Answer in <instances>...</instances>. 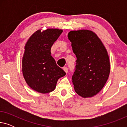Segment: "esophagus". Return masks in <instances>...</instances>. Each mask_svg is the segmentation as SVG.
<instances>
[{"mask_svg": "<svg viewBox=\"0 0 127 127\" xmlns=\"http://www.w3.org/2000/svg\"><path fill=\"white\" fill-rule=\"evenodd\" d=\"M64 70L66 73L67 72H68V68H67V67H64Z\"/></svg>", "mask_w": 127, "mask_h": 127, "instance_id": "obj_1", "label": "esophagus"}]
</instances>
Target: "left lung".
<instances>
[{
  "label": "left lung",
  "mask_w": 127,
  "mask_h": 127,
  "mask_svg": "<svg viewBox=\"0 0 127 127\" xmlns=\"http://www.w3.org/2000/svg\"><path fill=\"white\" fill-rule=\"evenodd\" d=\"M77 60L72 82L76 93L83 98L97 94L106 82L110 62L106 50L95 33L88 30L68 33Z\"/></svg>",
  "instance_id": "left-lung-1"
}]
</instances>
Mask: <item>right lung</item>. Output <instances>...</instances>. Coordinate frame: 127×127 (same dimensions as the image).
Listing matches in <instances>:
<instances>
[{
    "mask_svg": "<svg viewBox=\"0 0 127 127\" xmlns=\"http://www.w3.org/2000/svg\"><path fill=\"white\" fill-rule=\"evenodd\" d=\"M62 30L37 31L31 36L25 47L22 73L26 82L33 90L42 94L54 90L58 80L66 74L51 55V48Z\"/></svg>",
    "mask_w": 127,
    "mask_h": 127,
    "instance_id": "right-lung-1",
    "label": "right lung"
}]
</instances>
